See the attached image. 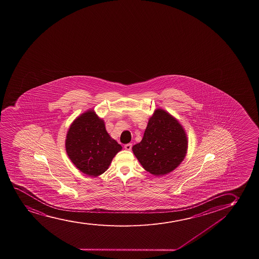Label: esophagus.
Here are the masks:
<instances>
[{
    "mask_svg": "<svg viewBox=\"0 0 259 259\" xmlns=\"http://www.w3.org/2000/svg\"><path fill=\"white\" fill-rule=\"evenodd\" d=\"M125 150H131L132 149V144H127L124 145Z\"/></svg>",
    "mask_w": 259,
    "mask_h": 259,
    "instance_id": "1",
    "label": "esophagus"
}]
</instances>
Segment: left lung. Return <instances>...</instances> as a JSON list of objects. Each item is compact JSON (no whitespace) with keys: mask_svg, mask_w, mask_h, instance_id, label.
<instances>
[{"mask_svg":"<svg viewBox=\"0 0 259 259\" xmlns=\"http://www.w3.org/2000/svg\"><path fill=\"white\" fill-rule=\"evenodd\" d=\"M186 134L181 124L164 111L156 109L139 144L132 150L144 169L162 176L177 168L187 152Z\"/></svg>","mask_w":259,"mask_h":259,"instance_id":"8db88e82","label":"left lung"}]
</instances>
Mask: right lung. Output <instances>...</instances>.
Listing matches in <instances>:
<instances>
[{
	"label": "right lung",
	"mask_w": 259,
	"mask_h": 259,
	"mask_svg": "<svg viewBox=\"0 0 259 259\" xmlns=\"http://www.w3.org/2000/svg\"><path fill=\"white\" fill-rule=\"evenodd\" d=\"M122 146L107 133L105 125L94 111L89 110L73 122L66 139V151L82 173L100 176L109 168Z\"/></svg>",
	"instance_id": "right-lung-1"
}]
</instances>
